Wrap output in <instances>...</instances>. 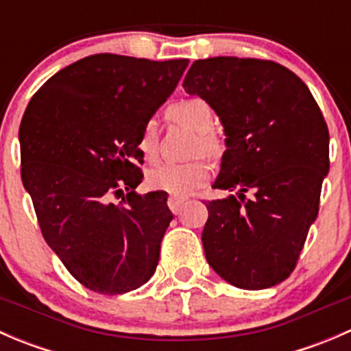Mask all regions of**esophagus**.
<instances>
[{"label": "esophagus", "instance_id": "obj_1", "mask_svg": "<svg viewBox=\"0 0 351 351\" xmlns=\"http://www.w3.org/2000/svg\"><path fill=\"white\" fill-rule=\"evenodd\" d=\"M185 204V198H178V197H169L168 198V205L169 208L173 210V214H178L182 210V205Z\"/></svg>", "mask_w": 351, "mask_h": 351}]
</instances>
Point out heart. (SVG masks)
Segmentation results:
<instances>
[{"mask_svg": "<svg viewBox=\"0 0 351 351\" xmlns=\"http://www.w3.org/2000/svg\"><path fill=\"white\" fill-rule=\"evenodd\" d=\"M169 119L183 123L198 132L195 143V153H202L208 158H219L222 153V143L214 132V112L210 105L202 98H186L168 108ZM158 122L149 119L141 127L137 137V149L146 158L153 161L158 156ZM210 175V168L204 159H195L190 162H161L147 173V183L151 189L162 190L169 195L189 197L200 189Z\"/></svg>", "mask_w": 351, "mask_h": 351, "instance_id": "b5f03b06", "label": "heart"}]
</instances>
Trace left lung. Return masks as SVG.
Masks as SVG:
<instances>
[{"label":"left lung","instance_id":"obj_1","mask_svg":"<svg viewBox=\"0 0 351 351\" xmlns=\"http://www.w3.org/2000/svg\"><path fill=\"white\" fill-rule=\"evenodd\" d=\"M183 88L217 113L226 151L212 186L236 192L205 204V258L238 289L280 284L319 212L329 171L323 113L306 83L274 61L200 59Z\"/></svg>","mask_w":351,"mask_h":351}]
</instances>
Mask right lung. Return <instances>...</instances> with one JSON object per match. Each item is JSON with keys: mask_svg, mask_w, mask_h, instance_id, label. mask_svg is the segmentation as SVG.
<instances>
[{"mask_svg": "<svg viewBox=\"0 0 351 351\" xmlns=\"http://www.w3.org/2000/svg\"><path fill=\"white\" fill-rule=\"evenodd\" d=\"M186 66L189 59L95 54L49 77L25 110L22 182L42 236L93 292L136 290L158 267L173 214L166 192H136L144 178L137 137ZM113 196L123 202L113 204Z\"/></svg>", "mask_w": 351, "mask_h": 351, "instance_id": "right-lung-1", "label": "right lung"}]
</instances>
